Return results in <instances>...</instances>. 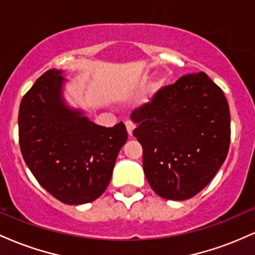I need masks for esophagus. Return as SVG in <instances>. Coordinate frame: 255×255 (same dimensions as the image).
<instances>
[{"mask_svg":"<svg viewBox=\"0 0 255 255\" xmlns=\"http://www.w3.org/2000/svg\"><path fill=\"white\" fill-rule=\"evenodd\" d=\"M126 127H127V131H128V134H129V136H131L134 128H135V125H134L131 121H127L126 122Z\"/></svg>","mask_w":255,"mask_h":255,"instance_id":"1","label":"esophagus"}]
</instances>
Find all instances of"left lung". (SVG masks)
I'll list each match as a JSON object with an SVG mask.
<instances>
[{"label": "left lung", "instance_id": "obj_1", "mask_svg": "<svg viewBox=\"0 0 255 255\" xmlns=\"http://www.w3.org/2000/svg\"><path fill=\"white\" fill-rule=\"evenodd\" d=\"M130 118L136 124L133 135L142 146L145 176L159 197H194L227 158L229 104L204 72L183 75L159 89Z\"/></svg>", "mask_w": 255, "mask_h": 255}]
</instances>
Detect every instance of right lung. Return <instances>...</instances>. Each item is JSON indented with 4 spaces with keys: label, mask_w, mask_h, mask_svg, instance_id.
<instances>
[{
    "label": "right lung",
    "mask_w": 255,
    "mask_h": 255,
    "mask_svg": "<svg viewBox=\"0 0 255 255\" xmlns=\"http://www.w3.org/2000/svg\"><path fill=\"white\" fill-rule=\"evenodd\" d=\"M62 83L61 72L49 69L25 93L17 119L20 150L52 197L63 204H86L107 189L128 133L122 122L107 128L67 108Z\"/></svg>",
    "instance_id": "right-lung-1"
}]
</instances>
